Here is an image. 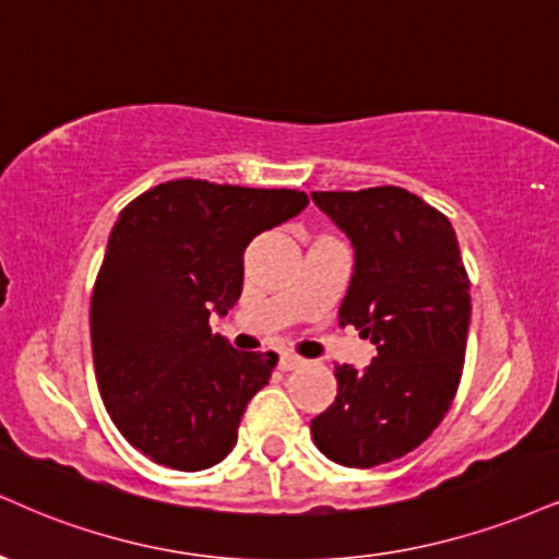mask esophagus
<instances>
[{
    "label": "esophagus",
    "instance_id": "34e87169",
    "mask_svg": "<svg viewBox=\"0 0 559 559\" xmlns=\"http://www.w3.org/2000/svg\"><path fill=\"white\" fill-rule=\"evenodd\" d=\"M301 365H305V359H299V356H292V354H281L278 359L281 372H292V369H297Z\"/></svg>",
    "mask_w": 559,
    "mask_h": 559
}]
</instances>
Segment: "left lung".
<instances>
[{"instance_id":"8db88e82","label":"left lung","mask_w":559,"mask_h":559,"mask_svg":"<svg viewBox=\"0 0 559 559\" xmlns=\"http://www.w3.org/2000/svg\"><path fill=\"white\" fill-rule=\"evenodd\" d=\"M346 234L354 273L341 328L372 338V365H335L338 395L312 440L341 466L372 468L412 453L448 414L461 382L472 297L459 239L440 211L403 187L312 192Z\"/></svg>"}]
</instances>
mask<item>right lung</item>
I'll return each instance as SVG.
<instances>
[{"label": "right lung", "mask_w": 559, "mask_h": 559, "mask_svg": "<svg viewBox=\"0 0 559 559\" xmlns=\"http://www.w3.org/2000/svg\"><path fill=\"white\" fill-rule=\"evenodd\" d=\"M297 190L177 179L119 213L91 299L100 399L132 448L160 466L203 472L237 445L273 352H237L211 314L239 301L247 245L307 207Z\"/></svg>", "instance_id": "1"}]
</instances>
